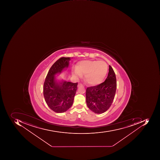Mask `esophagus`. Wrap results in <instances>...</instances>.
I'll return each instance as SVG.
<instances>
[{
	"label": "esophagus",
	"instance_id": "34e87169",
	"mask_svg": "<svg viewBox=\"0 0 160 160\" xmlns=\"http://www.w3.org/2000/svg\"><path fill=\"white\" fill-rule=\"evenodd\" d=\"M82 87V85L81 84H80V83H79V84H78V88H79V87Z\"/></svg>",
	"mask_w": 160,
	"mask_h": 160
}]
</instances>
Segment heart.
<instances>
[{
  "label": "heart",
  "instance_id": "obj_1",
  "mask_svg": "<svg viewBox=\"0 0 160 160\" xmlns=\"http://www.w3.org/2000/svg\"><path fill=\"white\" fill-rule=\"evenodd\" d=\"M107 64L103 61H82L78 64L72 74L76 78L84 74V79L88 85L96 86L101 83L106 75Z\"/></svg>",
  "mask_w": 160,
  "mask_h": 160
}]
</instances>
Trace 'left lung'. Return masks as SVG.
Here are the masks:
<instances>
[{
	"instance_id": "8db88e82",
	"label": "left lung",
	"mask_w": 160,
	"mask_h": 160,
	"mask_svg": "<svg viewBox=\"0 0 160 160\" xmlns=\"http://www.w3.org/2000/svg\"><path fill=\"white\" fill-rule=\"evenodd\" d=\"M106 79L99 85L89 87L86 90V102L88 108L95 113L101 114L106 112L112 103L117 83L115 72L109 65Z\"/></svg>"
}]
</instances>
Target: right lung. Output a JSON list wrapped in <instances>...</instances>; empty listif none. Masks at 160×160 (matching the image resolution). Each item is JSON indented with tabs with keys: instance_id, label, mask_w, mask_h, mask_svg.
Wrapping results in <instances>:
<instances>
[{
	"instance_id": "add662e5",
	"label": "right lung",
	"mask_w": 160,
	"mask_h": 160,
	"mask_svg": "<svg viewBox=\"0 0 160 160\" xmlns=\"http://www.w3.org/2000/svg\"><path fill=\"white\" fill-rule=\"evenodd\" d=\"M71 59L62 57L57 60L49 69L44 82L45 101L49 108L56 113L65 112L72 106L78 89V82L60 81L56 76L67 70Z\"/></svg>"
}]
</instances>
